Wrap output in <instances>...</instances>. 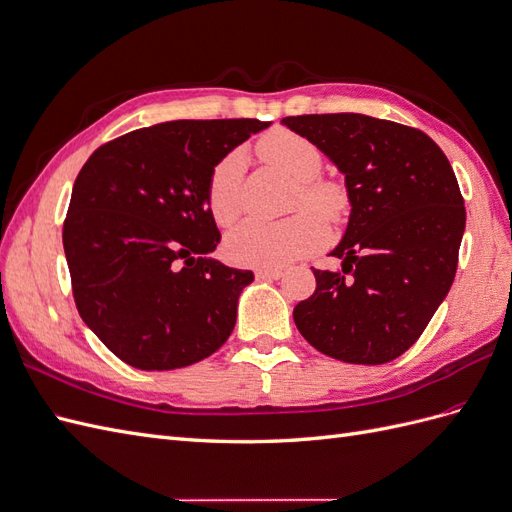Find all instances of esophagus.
Here are the masks:
<instances>
[{
    "label": "esophagus",
    "mask_w": 512,
    "mask_h": 512,
    "mask_svg": "<svg viewBox=\"0 0 512 512\" xmlns=\"http://www.w3.org/2000/svg\"><path fill=\"white\" fill-rule=\"evenodd\" d=\"M256 277L258 280H280L282 269H258Z\"/></svg>",
    "instance_id": "34e87169"
}]
</instances>
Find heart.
Segmentation results:
<instances>
[{
	"label": "heart",
	"mask_w": 512,
	"mask_h": 512,
	"mask_svg": "<svg viewBox=\"0 0 512 512\" xmlns=\"http://www.w3.org/2000/svg\"><path fill=\"white\" fill-rule=\"evenodd\" d=\"M256 149L269 166L297 183L294 207L305 205L314 209L331 224L344 220L350 209L348 192L342 183L333 179H318L322 156L309 138L280 128L262 136ZM241 166V153L232 151L211 170L207 207L215 224L220 226L232 224L239 215ZM317 216L312 211H299L277 222L245 220L226 235L224 252L232 262L245 267H286L297 258L318 250L327 239V228Z\"/></svg>",
	"instance_id": "heart-1"
}]
</instances>
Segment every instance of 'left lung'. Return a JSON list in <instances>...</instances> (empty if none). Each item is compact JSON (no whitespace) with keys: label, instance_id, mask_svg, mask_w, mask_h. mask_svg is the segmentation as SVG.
<instances>
[{"label":"left lung","instance_id":"obj_1","mask_svg":"<svg viewBox=\"0 0 512 512\" xmlns=\"http://www.w3.org/2000/svg\"><path fill=\"white\" fill-rule=\"evenodd\" d=\"M339 173L348 226L320 271L316 292L294 307L299 333L322 354L382 365L404 354L451 290L466 207L457 177L431 138L359 113L284 117Z\"/></svg>","mask_w":512,"mask_h":512}]
</instances>
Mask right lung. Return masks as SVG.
Wrapping results in <instances>:
<instances>
[{"label": "right lung", "mask_w": 512, "mask_h": 512, "mask_svg": "<svg viewBox=\"0 0 512 512\" xmlns=\"http://www.w3.org/2000/svg\"><path fill=\"white\" fill-rule=\"evenodd\" d=\"M258 119H179L123 134L74 181L64 252L83 322L123 363L168 371L207 359L235 329L254 273L211 252V170Z\"/></svg>", "instance_id": "add662e5"}]
</instances>
